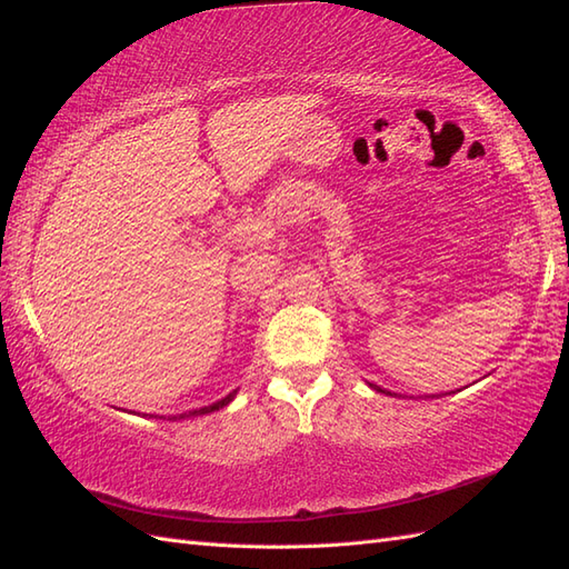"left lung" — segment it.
<instances>
[{
	"instance_id": "left-lung-1",
	"label": "left lung",
	"mask_w": 569,
	"mask_h": 569,
	"mask_svg": "<svg viewBox=\"0 0 569 569\" xmlns=\"http://www.w3.org/2000/svg\"><path fill=\"white\" fill-rule=\"evenodd\" d=\"M370 387H372V389H377V391H382V393H387V391H385V389H380V387H375V385H370Z\"/></svg>"
}]
</instances>
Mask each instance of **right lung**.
I'll list each match as a JSON object with an SVG mask.
<instances>
[{
	"label": "right lung",
	"mask_w": 569,
	"mask_h": 569,
	"mask_svg": "<svg viewBox=\"0 0 569 569\" xmlns=\"http://www.w3.org/2000/svg\"><path fill=\"white\" fill-rule=\"evenodd\" d=\"M234 393L237 391H232V393H228L226 399H220V401H216V403H211V406H203V408H197V410H189V412H182L180 418H194V416H206V412H213V410H220V408H226L232 399H234ZM151 418H157V416H151ZM178 418V420H180ZM176 420V418H173Z\"/></svg>",
	"instance_id": "add662e5"
}]
</instances>
